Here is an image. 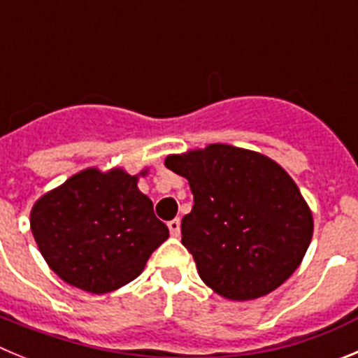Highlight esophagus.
<instances>
[{
    "label": "esophagus",
    "mask_w": 358,
    "mask_h": 358,
    "mask_svg": "<svg viewBox=\"0 0 358 358\" xmlns=\"http://www.w3.org/2000/svg\"><path fill=\"white\" fill-rule=\"evenodd\" d=\"M169 229H170V235L176 236L177 238V236L181 235V220H179V218H173V220H170Z\"/></svg>",
    "instance_id": "34e87169"
}]
</instances>
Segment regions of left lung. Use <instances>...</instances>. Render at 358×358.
<instances>
[{
    "mask_svg": "<svg viewBox=\"0 0 358 358\" xmlns=\"http://www.w3.org/2000/svg\"><path fill=\"white\" fill-rule=\"evenodd\" d=\"M164 166L188 179L194 208L182 245L201 280L233 301L256 299L289 280L314 233V218L276 161L224 143L172 154Z\"/></svg>",
    "mask_w": 358,
    "mask_h": 358,
    "instance_id": "obj_1",
    "label": "left lung"
}]
</instances>
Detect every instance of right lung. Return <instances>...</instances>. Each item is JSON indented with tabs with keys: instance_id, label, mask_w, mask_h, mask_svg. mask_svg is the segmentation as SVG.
Listing matches in <instances>:
<instances>
[{
	"instance_id": "obj_1",
	"label": "right lung",
	"mask_w": 358,
	"mask_h": 358,
	"mask_svg": "<svg viewBox=\"0 0 358 358\" xmlns=\"http://www.w3.org/2000/svg\"><path fill=\"white\" fill-rule=\"evenodd\" d=\"M140 176L85 169L34 204L31 233L61 280L91 294L113 292L140 276L169 238V227L138 189Z\"/></svg>"
}]
</instances>
